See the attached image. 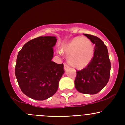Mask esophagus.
I'll use <instances>...</instances> for the list:
<instances>
[{"label": "esophagus", "instance_id": "obj_1", "mask_svg": "<svg viewBox=\"0 0 125 125\" xmlns=\"http://www.w3.org/2000/svg\"><path fill=\"white\" fill-rule=\"evenodd\" d=\"M69 67V66L68 65V64H66V63H64V70H67V69Z\"/></svg>", "mask_w": 125, "mask_h": 125}]
</instances>
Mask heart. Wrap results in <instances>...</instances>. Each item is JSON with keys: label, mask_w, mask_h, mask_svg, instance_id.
Segmentation results:
<instances>
[{"label": "heart", "mask_w": 125, "mask_h": 125, "mask_svg": "<svg viewBox=\"0 0 125 125\" xmlns=\"http://www.w3.org/2000/svg\"><path fill=\"white\" fill-rule=\"evenodd\" d=\"M62 52L67 55L69 63L81 69L86 67L92 60L94 47L88 38L77 36L64 44Z\"/></svg>", "instance_id": "b5f03b06"}]
</instances>
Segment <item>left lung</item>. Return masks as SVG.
Returning <instances> with one entry per match:
<instances>
[{
    "mask_svg": "<svg viewBox=\"0 0 125 125\" xmlns=\"http://www.w3.org/2000/svg\"><path fill=\"white\" fill-rule=\"evenodd\" d=\"M84 35L94 47L92 60L85 68L76 71L74 85L77 90L84 94H96L106 85L110 74V61L106 46L100 39L88 34Z\"/></svg>",
    "mask_w": 125,
    "mask_h": 125,
    "instance_id": "1",
    "label": "left lung"
}]
</instances>
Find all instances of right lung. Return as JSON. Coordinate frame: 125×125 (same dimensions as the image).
<instances>
[{"instance_id":"add662e5","label":"right lung","mask_w":125,"mask_h":125,"mask_svg":"<svg viewBox=\"0 0 125 125\" xmlns=\"http://www.w3.org/2000/svg\"><path fill=\"white\" fill-rule=\"evenodd\" d=\"M56 41L54 36H40L28 42L19 52L15 75L27 96L43 100L58 90L64 69L63 63L52 61Z\"/></svg>"}]
</instances>
